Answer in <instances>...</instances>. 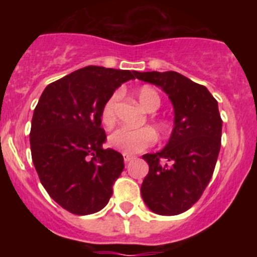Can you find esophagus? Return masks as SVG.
<instances>
[{
    "instance_id": "34e87169",
    "label": "esophagus",
    "mask_w": 257,
    "mask_h": 257,
    "mask_svg": "<svg viewBox=\"0 0 257 257\" xmlns=\"http://www.w3.org/2000/svg\"><path fill=\"white\" fill-rule=\"evenodd\" d=\"M134 160V157H131V156H128V154H123V161L124 162H130V161H133Z\"/></svg>"
}]
</instances>
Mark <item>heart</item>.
Here are the masks:
<instances>
[{
    "label": "heart",
    "instance_id": "obj_1",
    "mask_svg": "<svg viewBox=\"0 0 257 257\" xmlns=\"http://www.w3.org/2000/svg\"><path fill=\"white\" fill-rule=\"evenodd\" d=\"M136 97L140 105L149 113L156 112L161 105V99L158 92L151 86H143L136 91ZM118 94H113L104 104L101 109V121L105 126L110 127L115 121V103ZM156 142V135L148 127L143 128H127L119 127L113 131L108 138V144L115 151L123 154H138L152 147Z\"/></svg>",
    "mask_w": 257,
    "mask_h": 257
}]
</instances>
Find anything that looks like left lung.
I'll use <instances>...</instances> for the list:
<instances>
[{
    "label": "left lung",
    "instance_id": "8db88e82",
    "mask_svg": "<svg viewBox=\"0 0 257 257\" xmlns=\"http://www.w3.org/2000/svg\"><path fill=\"white\" fill-rule=\"evenodd\" d=\"M135 76L162 88L175 112L165 148L143 156L149 165L142 184L143 201L154 213L179 215L201 198L212 178L221 145L217 101L205 86L178 72H136Z\"/></svg>",
    "mask_w": 257,
    "mask_h": 257
}]
</instances>
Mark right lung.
Wrapping results in <instances>:
<instances>
[{
  "instance_id": "add662e5",
  "label": "right lung",
  "mask_w": 257,
  "mask_h": 257,
  "mask_svg": "<svg viewBox=\"0 0 257 257\" xmlns=\"http://www.w3.org/2000/svg\"><path fill=\"white\" fill-rule=\"evenodd\" d=\"M136 72L88 65L44 90L31 126L32 161L49 196L74 215L100 211L124 169L123 157L103 149L101 109Z\"/></svg>"
}]
</instances>
